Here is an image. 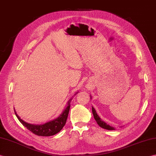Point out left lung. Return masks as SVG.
<instances>
[{"label":"left lung","instance_id":"1","mask_svg":"<svg viewBox=\"0 0 156 156\" xmlns=\"http://www.w3.org/2000/svg\"><path fill=\"white\" fill-rule=\"evenodd\" d=\"M92 113H93L94 118L95 120L97 122V124H98L101 128H102L104 129H108V130H114V129H115L113 127H112V126H110L108 124H107L106 122H104V121L102 120V119H101V118L99 117V115L97 114L94 108L92 107Z\"/></svg>","mask_w":156,"mask_h":156}]
</instances>
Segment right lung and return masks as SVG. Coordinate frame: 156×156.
Here are the masks:
<instances>
[{
    "label": "right lung",
    "mask_w": 156,
    "mask_h": 156,
    "mask_svg": "<svg viewBox=\"0 0 156 156\" xmlns=\"http://www.w3.org/2000/svg\"><path fill=\"white\" fill-rule=\"evenodd\" d=\"M70 100L71 99L68 101V106L58 118L42 125H34L28 124V123L23 121V119L20 118V117L16 113L15 110H14V112H15L16 117L19 119L21 124L24 127H26L28 130H30L31 132L34 133L35 135L39 136H50L55 135L57 133H58L62 129L65 124H66L70 108Z\"/></svg>",
    "instance_id": "right-lung-1"
}]
</instances>
